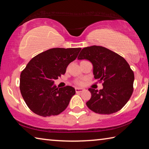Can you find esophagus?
<instances>
[{
  "mask_svg": "<svg viewBox=\"0 0 149 149\" xmlns=\"http://www.w3.org/2000/svg\"><path fill=\"white\" fill-rule=\"evenodd\" d=\"M85 91V89H83V88H75V92L76 93H81Z\"/></svg>",
  "mask_w": 149,
  "mask_h": 149,
  "instance_id": "1",
  "label": "esophagus"
}]
</instances>
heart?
<instances>
[{
    "mask_svg": "<svg viewBox=\"0 0 149 149\" xmlns=\"http://www.w3.org/2000/svg\"><path fill=\"white\" fill-rule=\"evenodd\" d=\"M75 84L79 85H83V81L80 80H76L75 81Z\"/></svg>",
    "mask_w": 149,
    "mask_h": 149,
    "instance_id": "obj_1",
    "label": "heart"
}]
</instances>
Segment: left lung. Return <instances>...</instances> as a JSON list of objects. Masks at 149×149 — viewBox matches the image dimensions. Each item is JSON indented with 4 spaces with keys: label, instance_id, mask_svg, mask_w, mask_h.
<instances>
[{
    "label": "left lung",
    "instance_id": "1",
    "mask_svg": "<svg viewBox=\"0 0 149 149\" xmlns=\"http://www.w3.org/2000/svg\"><path fill=\"white\" fill-rule=\"evenodd\" d=\"M77 59L89 60L95 79L102 82V89H89L91 98L86 102L87 107L100 114H113L122 109L133 91L134 73L127 61L112 50L95 45L84 48Z\"/></svg>",
    "mask_w": 149,
    "mask_h": 149
}]
</instances>
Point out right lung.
I'll return each instance as SVG.
<instances>
[{"mask_svg": "<svg viewBox=\"0 0 149 149\" xmlns=\"http://www.w3.org/2000/svg\"><path fill=\"white\" fill-rule=\"evenodd\" d=\"M81 48H54L37 54L20 74L19 89L26 104L43 117L58 115L69 104L75 90L71 86L57 88L55 79L64 75Z\"/></svg>", "mask_w": 149, "mask_h": 149, "instance_id": "add662e5", "label": "right lung"}]
</instances>
